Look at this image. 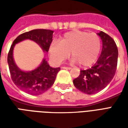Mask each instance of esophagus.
<instances>
[{"instance_id":"esophagus-1","label":"esophagus","mask_w":128,"mask_h":128,"mask_svg":"<svg viewBox=\"0 0 128 128\" xmlns=\"http://www.w3.org/2000/svg\"><path fill=\"white\" fill-rule=\"evenodd\" d=\"M62 68H63V69H67V70L71 69V68H70V67H67V66H62Z\"/></svg>"}]
</instances>
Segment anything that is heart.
<instances>
[{
    "label": "heart",
    "mask_w": 128,
    "mask_h": 128,
    "mask_svg": "<svg viewBox=\"0 0 128 128\" xmlns=\"http://www.w3.org/2000/svg\"><path fill=\"white\" fill-rule=\"evenodd\" d=\"M101 46V40L97 34L76 30L64 34L60 42H53L49 47V54L55 63L61 64L71 53L73 61L86 68L96 61Z\"/></svg>",
    "instance_id": "b5f03b06"
}]
</instances>
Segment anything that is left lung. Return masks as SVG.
<instances>
[{
	"label": "left lung",
	"mask_w": 128,
	"mask_h": 128,
	"mask_svg": "<svg viewBox=\"0 0 128 128\" xmlns=\"http://www.w3.org/2000/svg\"><path fill=\"white\" fill-rule=\"evenodd\" d=\"M97 34L103 44L100 57L93 66L80 70L79 77L73 80L76 88L88 94L96 93L106 88L114 78L117 66L118 48L114 40L104 32Z\"/></svg>",
	"instance_id": "left-lung-1"
}]
</instances>
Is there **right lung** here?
<instances>
[{
	"mask_svg": "<svg viewBox=\"0 0 128 128\" xmlns=\"http://www.w3.org/2000/svg\"><path fill=\"white\" fill-rule=\"evenodd\" d=\"M53 32L49 29H34L18 36L13 42L7 56L10 75L13 82L26 93L38 95L44 93L53 86L60 68H52L43 60L41 64L34 70L25 72L16 65L13 58L14 47L24 40H32L38 43L44 52H48L52 42Z\"/></svg>",
	"mask_w": 128,
	"mask_h": 128,
	"instance_id": "1",
	"label": "right lung"
}]
</instances>
